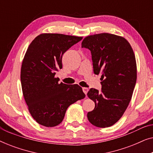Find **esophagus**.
I'll use <instances>...</instances> for the list:
<instances>
[{"instance_id": "34e87169", "label": "esophagus", "mask_w": 153, "mask_h": 153, "mask_svg": "<svg viewBox=\"0 0 153 153\" xmlns=\"http://www.w3.org/2000/svg\"><path fill=\"white\" fill-rule=\"evenodd\" d=\"M83 93H84L85 95H87V93H88V89L87 88H83Z\"/></svg>"}]
</instances>
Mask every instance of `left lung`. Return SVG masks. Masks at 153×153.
I'll use <instances>...</instances> for the list:
<instances>
[{
  "label": "left lung",
  "mask_w": 153,
  "mask_h": 153,
  "mask_svg": "<svg viewBox=\"0 0 153 153\" xmlns=\"http://www.w3.org/2000/svg\"><path fill=\"white\" fill-rule=\"evenodd\" d=\"M81 47L91 52L94 73L102 74V91L91 88L87 94L95 104L88 119L96 127H111L123 116L134 89L137 72L133 49L124 37L109 33L85 37Z\"/></svg>",
  "instance_id": "left-lung-1"
}]
</instances>
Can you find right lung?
<instances>
[{"mask_svg": "<svg viewBox=\"0 0 153 153\" xmlns=\"http://www.w3.org/2000/svg\"><path fill=\"white\" fill-rule=\"evenodd\" d=\"M83 39L58 33H43L30 44L23 60L21 83L28 111L34 120L51 127L63 120L67 108L85 97L79 85L58 83L65 52Z\"/></svg>", "mask_w": 153, "mask_h": 153, "instance_id": "1", "label": "right lung"}]
</instances>
